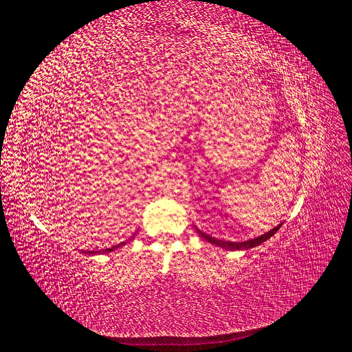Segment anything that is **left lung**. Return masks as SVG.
I'll use <instances>...</instances> for the list:
<instances>
[{
    "mask_svg": "<svg viewBox=\"0 0 352 352\" xmlns=\"http://www.w3.org/2000/svg\"><path fill=\"white\" fill-rule=\"evenodd\" d=\"M281 225H283V223L277 225L276 228L270 229L268 232L263 233V235H259V236H256V238H254V239H248V241H241V242L222 241V239H217V238H213V236H210V235H207V233L201 232L199 228H196V230H197V233H199V235H200V236H201L204 241L210 242V243H213V245H216V246H220V248L228 250V251H246V250L255 248V246H258V245L264 243L267 239H270L272 235H274V233H276V232H277V230L281 228Z\"/></svg>",
    "mask_w": 352,
    "mask_h": 352,
    "instance_id": "8db88e82",
    "label": "left lung"
}]
</instances>
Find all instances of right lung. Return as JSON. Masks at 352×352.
Instances as JSON below:
<instances>
[{"label": "right lung", "mask_w": 352, "mask_h": 352, "mask_svg": "<svg viewBox=\"0 0 352 352\" xmlns=\"http://www.w3.org/2000/svg\"><path fill=\"white\" fill-rule=\"evenodd\" d=\"M136 235V233H135ZM135 235L133 236H130V239H127L126 242H122V243H119V245H114V246H111V248H107V250H100V251H84V254H89V255H94V254H110V252H113V251H116V250H119V248H123V246L126 245V243H129L130 241H132L133 238H135Z\"/></svg>", "instance_id": "obj_1"}]
</instances>
